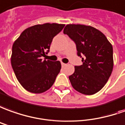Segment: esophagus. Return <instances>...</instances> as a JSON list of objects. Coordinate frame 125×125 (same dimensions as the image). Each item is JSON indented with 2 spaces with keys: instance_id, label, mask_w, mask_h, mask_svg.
I'll list each match as a JSON object with an SVG mask.
<instances>
[{
  "instance_id": "esophagus-1",
  "label": "esophagus",
  "mask_w": 125,
  "mask_h": 125,
  "mask_svg": "<svg viewBox=\"0 0 125 125\" xmlns=\"http://www.w3.org/2000/svg\"><path fill=\"white\" fill-rule=\"evenodd\" d=\"M61 65H62V67H64V66H66V65H67V64L63 63V62H61Z\"/></svg>"
}]
</instances>
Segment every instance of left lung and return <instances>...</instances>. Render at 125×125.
<instances>
[{
    "label": "left lung",
    "instance_id": "left-lung-1",
    "mask_svg": "<svg viewBox=\"0 0 125 125\" xmlns=\"http://www.w3.org/2000/svg\"><path fill=\"white\" fill-rule=\"evenodd\" d=\"M63 32L76 45L82 64L75 67L69 79L75 90L84 94L97 93L104 87L112 72L113 48L106 37L90 26L67 24Z\"/></svg>",
    "mask_w": 125,
    "mask_h": 125
}]
</instances>
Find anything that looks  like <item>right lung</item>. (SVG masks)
<instances>
[{
    "label": "right lung",
    "mask_w": 125,
    "mask_h": 125,
    "mask_svg": "<svg viewBox=\"0 0 125 125\" xmlns=\"http://www.w3.org/2000/svg\"><path fill=\"white\" fill-rule=\"evenodd\" d=\"M64 24L35 25L26 28L13 43L11 62L19 82L28 92L42 93L50 88L61 71L60 61H43L53 38Z\"/></svg>",
    "instance_id": "add662e5"
}]
</instances>
